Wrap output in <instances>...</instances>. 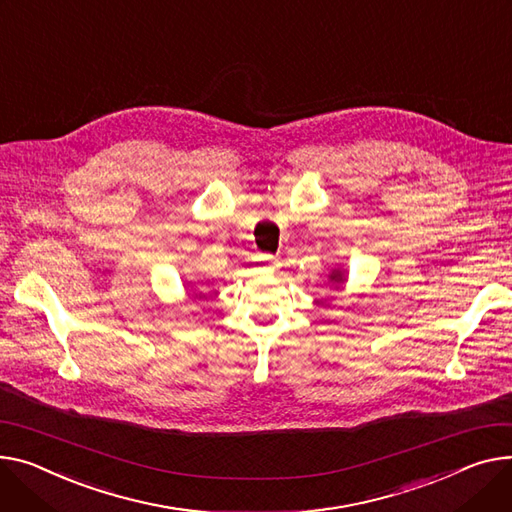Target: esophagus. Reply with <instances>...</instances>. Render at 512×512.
I'll list each match as a JSON object with an SVG mask.
<instances>
[{"mask_svg":"<svg viewBox=\"0 0 512 512\" xmlns=\"http://www.w3.org/2000/svg\"><path fill=\"white\" fill-rule=\"evenodd\" d=\"M261 261H263V265H265V267H271V269H276V267L280 265L276 259H271L269 255H263V257H261Z\"/></svg>","mask_w":512,"mask_h":512,"instance_id":"obj_1","label":"esophagus"}]
</instances>
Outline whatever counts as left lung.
<instances>
[{
  "label": "left lung",
  "instance_id": "left-lung-1",
  "mask_svg": "<svg viewBox=\"0 0 512 512\" xmlns=\"http://www.w3.org/2000/svg\"><path fill=\"white\" fill-rule=\"evenodd\" d=\"M329 280H331L333 284H344V280H346L344 271H342V269H333V271H331V276H329Z\"/></svg>",
  "mask_w": 512,
  "mask_h": 512
}]
</instances>
